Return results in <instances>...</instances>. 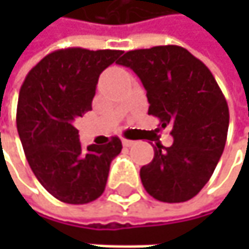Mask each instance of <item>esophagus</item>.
<instances>
[{
    "instance_id": "esophagus-1",
    "label": "esophagus",
    "mask_w": 249,
    "mask_h": 249,
    "mask_svg": "<svg viewBox=\"0 0 249 249\" xmlns=\"http://www.w3.org/2000/svg\"><path fill=\"white\" fill-rule=\"evenodd\" d=\"M135 144V141H132V140H126V138H123V145L125 147H131V145H134Z\"/></svg>"
}]
</instances>
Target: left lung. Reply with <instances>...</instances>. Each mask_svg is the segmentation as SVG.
<instances>
[{"mask_svg":"<svg viewBox=\"0 0 249 249\" xmlns=\"http://www.w3.org/2000/svg\"><path fill=\"white\" fill-rule=\"evenodd\" d=\"M118 65L141 79L148 114L160 126H172L173 144L154 145V159L140 170L144 189L160 202L195 197L224 153L229 109L208 66L180 46H156L126 52Z\"/></svg>","mask_w":249,"mask_h":249,"instance_id":"obj_1","label":"left lung"}]
</instances>
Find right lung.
Segmentation results:
<instances>
[{"label":"right lung","instance_id":"obj_1","mask_svg":"<svg viewBox=\"0 0 249 249\" xmlns=\"http://www.w3.org/2000/svg\"><path fill=\"white\" fill-rule=\"evenodd\" d=\"M123 50L60 49L25 76L17 105V129L27 161L41 186L71 205L96 200L105 190L118 137L83 148L75 121L92 109L99 75Z\"/></svg>","mask_w":249,"mask_h":249}]
</instances>
